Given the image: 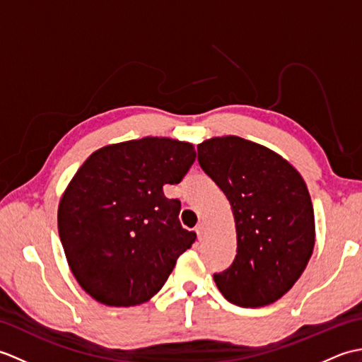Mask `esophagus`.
I'll list each match as a JSON object with an SVG mask.
<instances>
[{
    "label": "esophagus",
    "instance_id": "1",
    "mask_svg": "<svg viewBox=\"0 0 362 362\" xmlns=\"http://www.w3.org/2000/svg\"><path fill=\"white\" fill-rule=\"evenodd\" d=\"M196 233H197L199 240H204V236H205V224H204V222H199V224L196 226Z\"/></svg>",
    "mask_w": 362,
    "mask_h": 362
}]
</instances>
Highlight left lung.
I'll return each mask as SVG.
<instances>
[{
  "label": "left lung",
  "mask_w": 362,
  "mask_h": 362,
  "mask_svg": "<svg viewBox=\"0 0 362 362\" xmlns=\"http://www.w3.org/2000/svg\"><path fill=\"white\" fill-rule=\"evenodd\" d=\"M197 160L224 191L236 227V257L213 275L216 286L244 308L276 302L313 255L316 230L305 180L279 153L233 135L199 144Z\"/></svg>",
  "instance_id": "8db88e82"
}]
</instances>
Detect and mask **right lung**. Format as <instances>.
<instances>
[{"instance_id": "add662e5", "label": "right lung", "mask_w": 362, "mask_h": 362, "mask_svg": "<svg viewBox=\"0 0 362 362\" xmlns=\"http://www.w3.org/2000/svg\"><path fill=\"white\" fill-rule=\"evenodd\" d=\"M196 160L193 144L146 136L110 144L83 161L60 199L59 236L76 280L109 306L148 302L196 241L179 221V183Z\"/></svg>"}]
</instances>
